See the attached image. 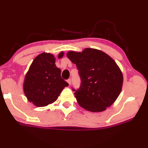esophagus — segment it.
Here are the masks:
<instances>
[{"mask_svg": "<svg viewBox=\"0 0 148 148\" xmlns=\"http://www.w3.org/2000/svg\"><path fill=\"white\" fill-rule=\"evenodd\" d=\"M67 81V83H68L69 86H71V83H72V81H71V79H68Z\"/></svg>", "mask_w": 148, "mask_h": 148, "instance_id": "1", "label": "esophagus"}]
</instances>
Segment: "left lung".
Instances as JSON below:
<instances>
[{
    "mask_svg": "<svg viewBox=\"0 0 148 148\" xmlns=\"http://www.w3.org/2000/svg\"><path fill=\"white\" fill-rule=\"evenodd\" d=\"M67 56L76 64L81 76V86L74 92L79 106L95 113L111 106L123 84V73L115 60L102 51L92 48L81 52L69 51Z\"/></svg>",
    "mask_w": 148,
    "mask_h": 148,
    "instance_id": "left-lung-1",
    "label": "left lung"
}]
</instances>
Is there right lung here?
I'll use <instances>...</instances> for the list:
<instances>
[{"instance_id": "right-lung-1", "label": "right lung", "mask_w": 148, "mask_h": 148, "mask_svg": "<svg viewBox=\"0 0 148 148\" xmlns=\"http://www.w3.org/2000/svg\"><path fill=\"white\" fill-rule=\"evenodd\" d=\"M63 56L61 51L58 57L61 58ZM55 62L53 54L44 52L34 59L25 74L23 92L35 106L43 107L55 102L64 87L69 86L61 78V70Z\"/></svg>"}]
</instances>
